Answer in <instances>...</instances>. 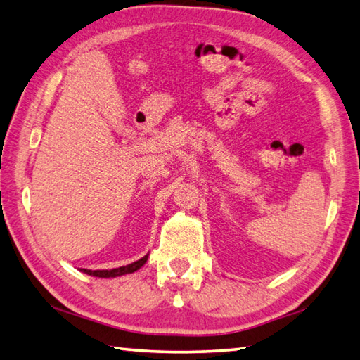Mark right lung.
Here are the masks:
<instances>
[{"mask_svg":"<svg viewBox=\"0 0 360 360\" xmlns=\"http://www.w3.org/2000/svg\"><path fill=\"white\" fill-rule=\"evenodd\" d=\"M148 258H149V255H146V256H143L141 259L131 262V264H129V266L112 269V270H88V269H80V272H84L86 275H91V276H99V278H115V276H121V275H126V274L136 272L138 269H141L144 266L146 261H148Z\"/></svg>","mask_w":360,"mask_h":360,"instance_id":"obj_1","label":"right lung"}]
</instances>
